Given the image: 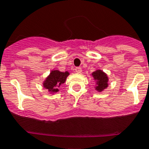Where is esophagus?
Here are the masks:
<instances>
[{"label": "esophagus", "instance_id": "34e87169", "mask_svg": "<svg viewBox=\"0 0 149 149\" xmlns=\"http://www.w3.org/2000/svg\"><path fill=\"white\" fill-rule=\"evenodd\" d=\"M82 72V69H81V68H80V67H77L75 68V72H77V73L80 74V73H81Z\"/></svg>", "mask_w": 149, "mask_h": 149}]
</instances>
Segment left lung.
Returning a JSON list of instances; mask_svg holds the SVG:
<instances>
[{
  "mask_svg": "<svg viewBox=\"0 0 149 149\" xmlns=\"http://www.w3.org/2000/svg\"><path fill=\"white\" fill-rule=\"evenodd\" d=\"M92 76L94 77V79L97 80L96 90H97L98 91H102L107 88L108 77L104 72H102L101 70H97L92 73Z\"/></svg>",
  "mask_w": 149,
  "mask_h": 149,
  "instance_id": "8db88e82",
  "label": "left lung"
}]
</instances>
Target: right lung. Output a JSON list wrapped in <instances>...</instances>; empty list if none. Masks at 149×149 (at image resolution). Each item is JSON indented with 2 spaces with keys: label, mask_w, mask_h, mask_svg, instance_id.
I'll list each match as a JSON object with an SVG mask.
<instances>
[{
  "label": "right lung",
  "mask_w": 149,
  "mask_h": 149,
  "mask_svg": "<svg viewBox=\"0 0 149 149\" xmlns=\"http://www.w3.org/2000/svg\"><path fill=\"white\" fill-rule=\"evenodd\" d=\"M69 75L68 72H61L59 71H52L49 77L43 82L44 88L49 90L50 92L58 91V88L65 83L66 77Z\"/></svg>",
  "instance_id": "obj_1"
}]
</instances>
